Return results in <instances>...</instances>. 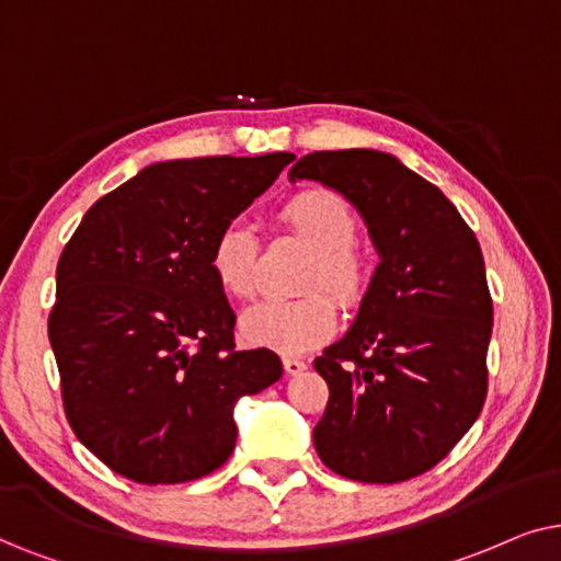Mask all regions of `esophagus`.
<instances>
[{
    "instance_id": "1",
    "label": "esophagus",
    "mask_w": 561,
    "mask_h": 561,
    "mask_svg": "<svg viewBox=\"0 0 561 561\" xmlns=\"http://www.w3.org/2000/svg\"><path fill=\"white\" fill-rule=\"evenodd\" d=\"M282 364H285V371H287L289 377H297V375H302V371L308 369V364H305L302 358H295V356H287L285 362H282Z\"/></svg>"
}]
</instances>
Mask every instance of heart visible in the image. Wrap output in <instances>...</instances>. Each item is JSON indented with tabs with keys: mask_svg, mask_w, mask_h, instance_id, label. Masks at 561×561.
<instances>
[{
	"mask_svg": "<svg viewBox=\"0 0 561 561\" xmlns=\"http://www.w3.org/2000/svg\"><path fill=\"white\" fill-rule=\"evenodd\" d=\"M282 220L297 238L316 249L305 285H325L346 305L362 300L369 268L354 249L356 218L346 199L328 190L302 192L282 210ZM210 268L228 295H253L259 282V238L251 222L230 220L220 228L210 249ZM335 325L339 308L325 293H310L297 300L266 297L243 310L238 323L241 335L253 346L282 354H302L320 346L331 339Z\"/></svg>",
	"mask_w": 561,
	"mask_h": 561,
	"instance_id": "b5f03b06",
	"label": "heart"
}]
</instances>
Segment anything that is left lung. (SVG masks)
Listing matches in <instances>:
<instances>
[{"mask_svg":"<svg viewBox=\"0 0 561 561\" xmlns=\"http://www.w3.org/2000/svg\"><path fill=\"white\" fill-rule=\"evenodd\" d=\"M297 179L343 194L379 253L354 323L312 364L331 390L316 451L348 480L405 482L436 467L484 405L492 300L480 243L392 153L316 151L289 169Z\"/></svg>","mask_w":561,"mask_h":561,"instance_id":"left-lung-1","label":"left lung"}]
</instances>
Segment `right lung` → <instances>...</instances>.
I'll use <instances>...</instances> for the list:
<instances>
[{
    "label": "right lung",
    "instance_id": "obj_1",
    "mask_svg": "<svg viewBox=\"0 0 561 561\" xmlns=\"http://www.w3.org/2000/svg\"><path fill=\"white\" fill-rule=\"evenodd\" d=\"M293 159L151 163L66 243L48 339L66 417L112 472L140 484L215 472L236 446V402L282 377L274 351H236L210 249Z\"/></svg>",
    "mask_w": 561,
    "mask_h": 561
}]
</instances>
